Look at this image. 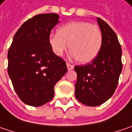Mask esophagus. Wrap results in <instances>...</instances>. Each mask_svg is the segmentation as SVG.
I'll return each instance as SVG.
<instances>
[{
	"label": "esophagus",
	"instance_id": "1",
	"mask_svg": "<svg viewBox=\"0 0 132 132\" xmlns=\"http://www.w3.org/2000/svg\"><path fill=\"white\" fill-rule=\"evenodd\" d=\"M66 66H67V69H68V70H72L74 69V66L73 65H71L70 63H66Z\"/></svg>",
	"mask_w": 132,
	"mask_h": 132
}]
</instances>
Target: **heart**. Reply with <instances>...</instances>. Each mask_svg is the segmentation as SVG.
<instances>
[{
    "mask_svg": "<svg viewBox=\"0 0 132 132\" xmlns=\"http://www.w3.org/2000/svg\"><path fill=\"white\" fill-rule=\"evenodd\" d=\"M102 41L100 29L85 21L66 23L58 28L57 33L49 35V46L55 55L61 56L69 46L71 56L81 63L95 59L100 52Z\"/></svg>",
    "mask_w": 132,
    "mask_h": 132,
    "instance_id": "b5f03b06",
    "label": "heart"
}]
</instances>
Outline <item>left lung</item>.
<instances>
[{
    "label": "left lung",
    "instance_id": "left-lung-1",
    "mask_svg": "<svg viewBox=\"0 0 132 132\" xmlns=\"http://www.w3.org/2000/svg\"><path fill=\"white\" fill-rule=\"evenodd\" d=\"M103 41L100 52L91 63L75 66L77 82L75 97L89 106L103 104L117 88L122 71V49L115 32L104 20L97 18Z\"/></svg>",
    "mask_w": 132,
    "mask_h": 132
}]
</instances>
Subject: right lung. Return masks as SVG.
I'll list each match as a JSON object with an SVG mask.
<instances>
[{"label":"right lung","mask_w":132,"mask_h":132,"mask_svg":"<svg viewBox=\"0 0 132 132\" xmlns=\"http://www.w3.org/2000/svg\"><path fill=\"white\" fill-rule=\"evenodd\" d=\"M58 23L55 13L34 16L15 33L8 51L9 76L19 98L29 106L52 100L55 84L67 72L66 62L49 43L50 32Z\"/></svg>","instance_id":"1"}]
</instances>
